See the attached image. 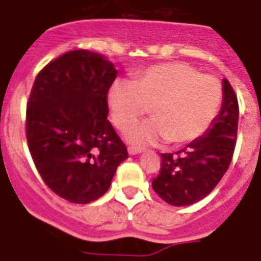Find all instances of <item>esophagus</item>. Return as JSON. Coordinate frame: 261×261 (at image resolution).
<instances>
[{
	"instance_id": "esophagus-1",
	"label": "esophagus",
	"mask_w": 261,
	"mask_h": 261,
	"mask_svg": "<svg viewBox=\"0 0 261 261\" xmlns=\"http://www.w3.org/2000/svg\"><path fill=\"white\" fill-rule=\"evenodd\" d=\"M142 150L140 149V148H136V146H128V153L130 155H138V153H141Z\"/></svg>"
}]
</instances>
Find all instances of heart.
<instances>
[{"mask_svg": "<svg viewBox=\"0 0 261 261\" xmlns=\"http://www.w3.org/2000/svg\"><path fill=\"white\" fill-rule=\"evenodd\" d=\"M221 103V83L184 62L146 67L133 83H115L109 92L112 120L119 130H127L149 109L152 119L127 134L137 145L163 140L175 146L191 144L209 130Z\"/></svg>", "mask_w": 261, "mask_h": 261, "instance_id": "obj_1", "label": "heart"}]
</instances>
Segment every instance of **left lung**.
Listing matches in <instances>:
<instances>
[{"mask_svg":"<svg viewBox=\"0 0 261 261\" xmlns=\"http://www.w3.org/2000/svg\"><path fill=\"white\" fill-rule=\"evenodd\" d=\"M223 106L213 127L184 149L160 153V171L152 188L173 206H190L206 198L223 178L232 160L238 134L239 106L227 79L223 83Z\"/></svg>","mask_w":261,"mask_h":261,"instance_id":"8db88e82","label":"left lung"}]
</instances>
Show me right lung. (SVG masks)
Instances as JSON below:
<instances>
[{"label": "right lung", "instance_id": "right-lung-1", "mask_svg": "<svg viewBox=\"0 0 261 261\" xmlns=\"http://www.w3.org/2000/svg\"><path fill=\"white\" fill-rule=\"evenodd\" d=\"M117 70L105 58L74 49L40 70L26 108V138L42 181L71 203L96 200L111 187L127 148L108 120Z\"/></svg>", "mask_w": 261, "mask_h": 261}]
</instances>
